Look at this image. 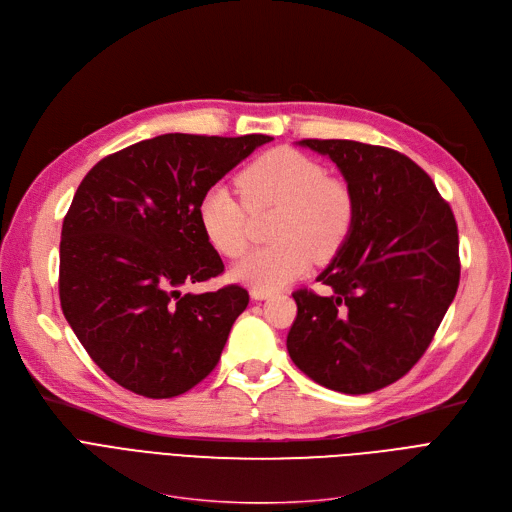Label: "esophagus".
Listing matches in <instances>:
<instances>
[{
	"label": "esophagus",
	"instance_id": "esophagus-1",
	"mask_svg": "<svg viewBox=\"0 0 512 512\" xmlns=\"http://www.w3.org/2000/svg\"><path fill=\"white\" fill-rule=\"evenodd\" d=\"M270 297H272V290L251 288V299H253V301H263V299H270Z\"/></svg>",
	"mask_w": 512,
	"mask_h": 512
}]
</instances>
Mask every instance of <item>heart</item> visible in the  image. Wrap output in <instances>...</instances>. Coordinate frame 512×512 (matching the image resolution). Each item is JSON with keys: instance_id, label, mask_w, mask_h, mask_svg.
Masks as SVG:
<instances>
[{"instance_id": "heart-1", "label": "heart", "mask_w": 512, "mask_h": 512, "mask_svg": "<svg viewBox=\"0 0 512 512\" xmlns=\"http://www.w3.org/2000/svg\"><path fill=\"white\" fill-rule=\"evenodd\" d=\"M242 199L215 184L199 203V222L209 245L238 257L249 245L252 213L278 209V245L251 251L232 267V278L253 288L274 290L307 272L311 257H334L353 230L357 203L344 180L328 176L313 157L288 147L259 155L238 174Z\"/></svg>"}]
</instances>
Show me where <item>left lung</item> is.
<instances>
[{"label":"left lung","instance_id":"obj_1","mask_svg":"<svg viewBox=\"0 0 512 512\" xmlns=\"http://www.w3.org/2000/svg\"><path fill=\"white\" fill-rule=\"evenodd\" d=\"M299 145L334 161L357 215L317 276L330 297L292 292L297 319L286 348L313 382L369 394L407 375L434 340L459 288V230L434 180L407 155L342 139Z\"/></svg>","mask_w":512,"mask_h":512}]
</instances>
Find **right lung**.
<instances>
[{"label":"right lung","instance_id":"add662e5","mask_svg":"<svg viewBox=\"0 0 512 512\" xmlns=\"http://www.w3.org/2000/svg\"><path fill=\"white\" fill-rule=\"evenodd\" d=\"M270 141L161 134L103 157L80 182L62 226L60 303L89 357L122 388L172 398L218 365L249 292H180L224 272L199 203Z\"/></svg>","mask_w":512,"mask_h":512}]
</instances>
